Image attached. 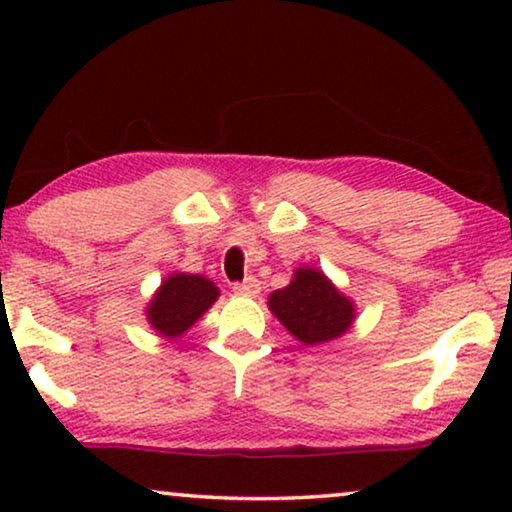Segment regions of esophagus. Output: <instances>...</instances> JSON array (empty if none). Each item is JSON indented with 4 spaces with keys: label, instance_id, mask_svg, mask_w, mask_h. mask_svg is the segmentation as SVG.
Returning <instances> with one entry per match:
<instances>
[{
    "label": "esophagus",
    "instance_id": "obj_1",
    "mask_svg": "<svg viewBox=\"0 0 512 512\" xmlns=\"http://www.w3.org/2000/svg\"><path fill=\"white\" fill-rule=\"evenodd\" d=\"M233 291L237 296H247V298H256L261 293V282L256 277H247L244 282L233 284Z\"/></svg>",
    "mask_w": 512,
    "mask_h": 512
}]
</instances>
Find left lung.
<instances>
[{"instance_id": "left-lung-1", "label": "left lung", "mask_w": 512, "mask_h": 512, "mask_svg": "<svg viewBox=\"0 0 512 512\" xmlns=\"http://www.w3.org/2000/svg\"><path fill=\"white\" fill-rule=\"evenodd\" d=\"M268 307L305 347L342 338L356 319L354 300L312 265L296 268L289 286L270 293Z\"/></svg>"}]
</instances>
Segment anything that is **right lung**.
Returning <instances> with one entry per match:
<instances>
[{
	"mask_svg": "<svg viewBox=\"0 0 512 512\" xmlns=\"http://www.w3.org/2000/svg\"><path fill=\"white\" fill-rule=\"evenodd\" d=\"M219 298V286L202 275L172 272L146 305V321L167 340H177Z\"/></svg>",
	"mask_w": 512,
	"mask_h": 512,
	"instance_id": "right-lung-1",
	"label": "right lung"
}]
</instances>
